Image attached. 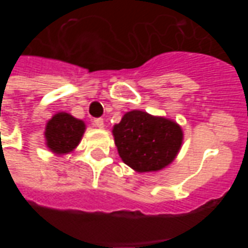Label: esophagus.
Returning a JSON list of instances; mask_svg holds the SVG:
<instances>
[{
    "label": "esophagus",
    "instance_id": "34e87169",
    "mask_svg": "<svg viewBox=\"0 0 248 248\" xmlns=\"http://www.w3.org/2000/svg\"><path fill=\"white\" fill-rule=\"evenodd\" d=\"M93 124H94L95 127H98V129H103V126H105L102 118H95L93 121Z\"/></svg>",
    "mask_w": 248,
    "mask_h": 248
}]
</instances>
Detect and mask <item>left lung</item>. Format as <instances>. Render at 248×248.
Here are the masks:
<instances>
[{
    "label": "left lung",
    "mask_w": 248,
    "mask_h": 248,
    "mask_svg": "<svg viewBox=\"0 0 248 248\" xmlns=\"http://www.w3.org/2000/svg\"><path fill=\"white\" fill-rule=\"evenodd\" d=\"M114 142L121 159L137 172L159 171L177 158L183 130L172 119L131 110L114 124Z\"/></svg>",
    "instance_id": "8db88e82"
}]
</instances>
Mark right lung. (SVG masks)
<instances>
[{"instance_id": "right-lung-1", "label": "right lung", "mask_w": 248, "mask_h": 248, "mask_svg": "<svg viewBox=\"0 0 248 248\" xmlns=\"http://www.w3.org/2000/svg\"><path fill=\"white\" fill-rule=\"evenodd\" d=\"M86 124L82 119L74 118L71 114L60 111L54 114L46 124V147L56 155H66L76 150L79 145Z\"/></svg>"}]
</instances>
